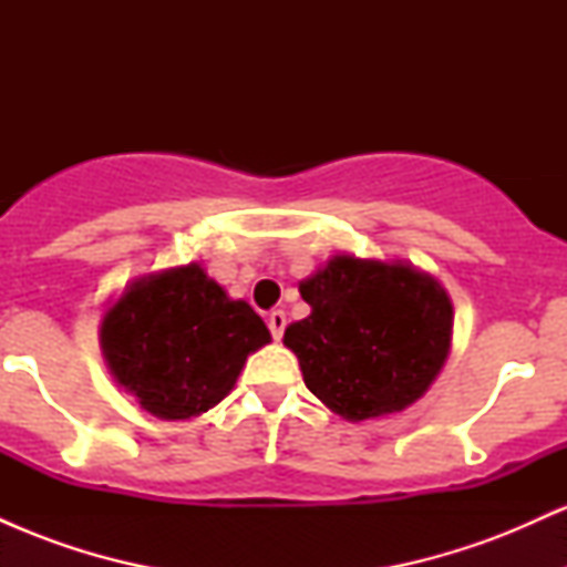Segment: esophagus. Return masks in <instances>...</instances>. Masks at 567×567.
Wrapping results in <instances>:
<instances>
[{"mask_svg": "<svg viewBox=\"0 0 567 567\" xmlns=\"http://www.w3.org/2000/svg\"><path fill=\"white\" fill-rule=\"evenodd\" d=\"M266 322H269V330H271V336H275V341H279V338H282V333H285V324H288V317H285V311L282 309L269 311Z\"/></svg>", "mask_w": 567, "mask_h": 567, "instance_id": "34e87169", "label": "esophagus"}]
</instances>
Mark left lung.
Masks as SVG:
<instances>
[{
	"instance_id": "obj_1",
	"label": "left lung",
	"mask_w": 567,
	"mask_h": 567,
	"mask_svg": "<svg viewBox=\"0 0 567 567\" xmlns=\"http://www.w3.org/2000/svg\"><path fill=\"white\" fill-rule=\"evenodd\" d=\"M311 315L285 330L309 392L349 421L413 405L451 349L453 306L405 264L336 256L301 282Z\"/></svg>"
}]
</instances>
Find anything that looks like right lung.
<instances>
[{"label": "right lung", "mask_w": 567, "mask_h": 567, "mask_svg": "<svg viewBox=\"0 0 567 567\" xmlns=\"http://www.w3.org/2000/svg\"><path fill=\"white\" fill-rule=\"evenodd\" d=\"M269 341L261 317L231 301L197 264L133 282L101 324L114 379L167 421L218 405L247 354Z\"/></svg>", "instance_id": "obj_1"}]
</instances>
